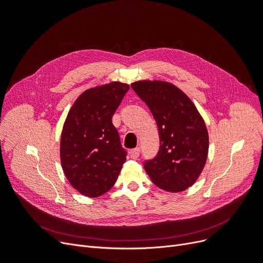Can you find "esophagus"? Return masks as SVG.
Instances as JSON below:
<instances>
[{
  "mask_svg": "<svg viewBox=\"0 0 263 263\" xmlns=\"http://www.w3.org/2000/svg\"><path fill=\"white\" fill-rule=\"evenodd\" d=\"M139 154H140V149L139 148H135V149H132L129 151V155H130L132 159H137L139 157Z\"/></svg>",
  "mask_w": 263,
  "mask_h": 263,
  "instance_id": "obj_1",
  "label": "esophagus"
}]
</instances>
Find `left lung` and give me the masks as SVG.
<instances>
[{
	"mask_svg": "<svg viewBox=\"0 0 263 263\" xmlns=\"http://www.w3.org/2000/svg\"><path fill=\"white\" fill-rule=\"evenodd\" d=\"M133 90L153 113L160 136V149L145 170L155 184L179 193L192 186L209 155V132L202 115L187 95L161 80H140Z\"/></svg>",
	"mask_w": 263,
	"mask_h": 263,
	"instance_id": "8db88e82",
	"label": "left lung"
}]
</instances>
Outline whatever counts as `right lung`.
I'll return each instance as SVG.
<instances>
[{
    "mask_svg": "<svg viewBox=\"0 0 263 263\" xmlns=\"http://www.w3.org/2000/svg\"><path fill=\"white\" fill-rule=\"evenodd\" d=\"M129 85L118 81L90 87L71 106L61 132L63 173L78 192L98 197L112 189L126 161L112 117Z\"/></svg>",
    "mask_w": 263,
    "mask_h": 263,
    "instance_id": "add662e5",
    "label": "right lung"
}]
</instances>
